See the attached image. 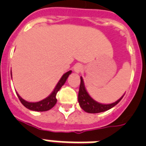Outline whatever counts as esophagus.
I'll use <instances>...</instances> for the list:
<instances>
[{
    "instance_id": "34e87169",
    "label": "esophagus",
    "mask_w": 146,
    "mask_h": 146,
    "mask_svg": "<svg viewBox=\"0 0 146 146\" xmlns=\"http://www.w3.org/2000/svg\"><path fill=\"white\" fill-rule=\"evenodd\" d=\"M82 66L80 64H76L75 66H74V71H75L76 73H80L81 71H82Z\"/></svg>"
}]
</instances>
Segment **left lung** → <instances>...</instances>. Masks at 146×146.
Returning <instances> with one entry per match:
<instances>
[{"mask_svg":"<svg viewBox=\"0 0 146 146\" xmlns=\"http://www.w3.org/2000/svg\"><path fill=\"white\" fill-rule=\"evenodd\" d=\"M80 80H81V82H80V90H79V95H78V102L80 103V106L81 107V108L87 113H96L108 111L109 109L112 108L113 107L117 105L124 96L123 95L120 99L117 100L114 103H112V104H100V103L92 99L88 94L86 89L85 88L84 82H83L82 77H80Z\"/></svg>","mask_w":146,"mask_h":146,"instance_id":"1","label":"left lung"}]
</instances>
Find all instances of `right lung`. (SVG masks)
<instances>
[{
  "label": "right lung",
  "mask_w": 146,
  "mask_h": 146,
  "mask_svg": "<svg viewBox=\"0 0 146 146\" xmlns=\"http://www.w3.org/2000/svg\"><path fill=\"white\" fill-rule=\"evenodd\" d=\"M72 73V71L70 70L68 72H66V73H64V75L62 76L61 79L59 80V82L57 84L56 87L54 89V91L52 92V93L50 94L48 97H47L46 98L38 102H29L23 99L20 96H19V94H17V96L19 98V101L21 102V103L23 104L24 106L26 107V108L32 110V111H47L51 109L54 106L56 103H57V98H56V96H57V92L59 91L60 89L61 88L64 84L66 82V79L68 78L69 75Z\"/></svg>",
  "instance_id": "right-lung-1"
}]
</instances>
